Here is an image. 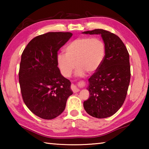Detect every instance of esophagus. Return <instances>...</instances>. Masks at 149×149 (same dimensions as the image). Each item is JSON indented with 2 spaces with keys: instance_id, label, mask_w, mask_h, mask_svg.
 I'll use <instances>...</instances> for the list:
<instances>
[{
  "instance_id": "obj_1",
  "label": "esophagus",
  "mask_w": 149,
  "mask_h": 149,
  "mask_svg": "<svg viewBox=\"0 0 149 149\" xmlns=\"http://www.w3.org/2000/svg\"><path fill=\"white\" fill-rule=\"evenodd\" d=\"M71 88H72V90L73 91V92H74V93H77L79 91V89L76 87V85H75L74 84L72 85Z\"/></svg>"
}]
</instances>
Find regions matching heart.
Returning a JSON list of instances; mask_svg holds the SVG:
<instances>
[{
    "label": "heart",
    "instance_id": "1",
    "mask_svg": "<svg viewBox=\"0 0 149 149\" xmlns=\"http://www.w3.org/2000/svg\"><path fill=\"white\" fill-rule=\"evenodd\" d=\"M65 54L57 55L58 65L62 74L70 77L78 67L76 75L84 76L85 72L93 73L100 66L104 60L106 47L104 41L99 37H81L67 45Z\"/></svg>",
    "mask_w": 149,
    "mask_h": 149
}]
</instances>
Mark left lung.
I'll return each instance as SVG.
<instances>
[{"mask_svg":"<svg viewBox=\"0 0 149 149\" xmlns=\"http://www.w3.org/2000/svg\"><path fill=\"white\" fill-rule=\"evenodd\" d=\"M100 35L106 47L104 60L89 79V98L84 107L90 116L105 118L122 107L127 95L131 77L130 55L125 45L116 35L104 29L83 32Z\"/></svg>","mask_w":149,"mask_h":149,"instance_id":"1","label":"left lung"}]
</instances>
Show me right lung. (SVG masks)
<instances>
[{"mask_svg": "<svg viewBox=\"0 0 149 149\" xmlns=\"http://www.w3.org/2000/svg\"><path fill=\"white\" fill-rule=\"evenodd\" d=\"M70 32H49L35 37L25 48L19 70L22 96L37 116L52 120L64 110L73 94L71 82L58 67V51L72 36Z\"/></svg>", "mask_w": 149, "mask_h": 149, "instance_id": "add662e5", "label": "right lung"}]
</instances>
